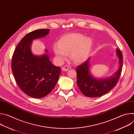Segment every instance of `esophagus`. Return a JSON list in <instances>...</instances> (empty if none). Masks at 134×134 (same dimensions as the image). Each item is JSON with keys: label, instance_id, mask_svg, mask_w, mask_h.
I'll return each instance as SVG.
<instances>
[{"label": "esophagus", "instance_id": "34e87169", "mask_svg": "<svg viewBox=\"0 0 134 134\" xmlns=\"http://www.w3.org/2000/svg\"><path fill=\"white\" fill-rule=\"evenodd\" d=\"M63 70L64 71H67L69 69V67L67 65H65L64 66H63V67L62 68Z\"/></svg>", "mask_w": 134, "mask_h": 134}]
</instances>
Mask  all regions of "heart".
<instances>
[{
    "label": "heart",
    "mask_w": 134,
    "mask_h": 134,
    "mask_svg": "<svg viewBox=\"0 0 134 134\" xmlns=\"http://www.w3.org/2000/svg\"><path fill=\"white\" fill-rule=\"evenodd\" d=\"M92 41L89 37L80 33H72L63 36L53 46L57 59L62 62L70 52V58L76 63L85 61L89 55Z\"/></svg>",
    "instance_id": "b5f03b06"
}]
</instances>
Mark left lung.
<instances>
[{"label": "left lung", "mask_w": 134, "mask_h": 134, "mask_svg": "<svg viewBox=\"0 0 134 134\" xmlns=\"http://www.w3.org/2000/svg\"><path fill=\"white\" fill-rule=\"evenodd\" d=\"M119 58V69L112 76L106 79H96L90 71L89 58L85 62L77 66V84L82 93L86 97H99L105 94L112 90L117 84L120 76L122 68V54L119 49L116 50Z\"/></svg>", "instance_id": "8db88e82"}]
</instances>
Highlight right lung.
<instances>
[{
	"mask_svg": "<svg viewBox=\"0 0 134 134\" xmlns=\"http://www.w3.org/2000/svg\"><path fill=\"white\" fill-rule=\"evenodd\" d=\"M49 31L39 29L27 34L18 44L12 57V69L18 86L34 98H42L49 94L61 73L60 68L51 63L47 54L37 56L31 51L32 40L46 36Z\"/></svg>",
	"mask_w": 134,
	"mask_h": 134,
	"instance_id": "obj_1",
	"label": "right lung"
}]
</instances>
